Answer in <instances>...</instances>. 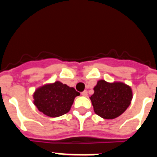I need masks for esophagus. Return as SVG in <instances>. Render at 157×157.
<instances>
[{"label": "esophagus", "mask_w": 157, "mask_h": 157, "mask_svg": "<svg viewBox=\"0 0 157 157\" xmlns=\"http://www.w3.org/2000/svg\"><path fill=\"white\" fill-rule=\"evenodd\" d=\"M82 95L83 96V97H86L87 96V91L86 90H84L83 92H82Z\"/></svg>", "instance_id": "1"}]
</instances>
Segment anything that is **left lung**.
<instances>
[{
  "label": "left lung",
  "mask_w": 157,
  "mask_h": 157,
  "mask_svg": "<svg viewBox=\"0 0 157 157\" xmlns=\"http://www.w3.org/2000/svg\"><path fill=\"white\" fill-rule=\"evenodd\" d=\"M90 100L96 114L112 120L120 116L130 105L133 98L130 86L123 82H107L100 80L94 88Z\"/></svg>",
  "instance_id": "obj_1"
}]
</instances>
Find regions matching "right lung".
Returning a JSON list of instances; mask_svg holds the SVG:
<instances>
[{
	"label": "right lung",
	"mask_w": 157,
	"mask_h": 157,
	"mask_svg": "<svg viewBox=\"0 0 157 157\" xmlns=\"http://www.w3.org/2000/svg\"><path fill=\"white\" fill-rule=\"evenodd\" d=\"M79 93L57 81L37 88L34 93V104L43 114L49 117L63 116L70 111Z\"/></svg>",
	"instance_id": "add662e5"
}]
</instances>
